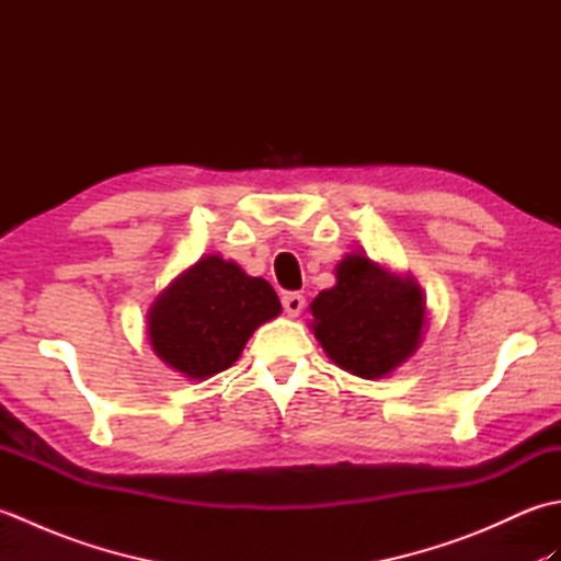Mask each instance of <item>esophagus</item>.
I'll return each mask as SVG.
<instances>
[{"instance_id":"obj_1","label":"esophagus","mask_w":561,"mask_h":561,"mask_svg":"<svg viewBox=\"0 0 561 561\" xmlns=\"http://www.w3.org/2000/svg\"><path fill=\"white\" fill-rule=\"evenodd\" d=\"M282 306H284V311H287L289 316H299L304 311V306H306L304 294H299V291L284 294L282 296Z\"/></svg>"}]
</instances>
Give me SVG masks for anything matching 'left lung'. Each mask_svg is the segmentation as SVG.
<instances>
[{
  "mask_svg": "<svg viewBox=\"0 0 561 561\" xmlns=\"http://www.w3.org/2000/svg\"><path fill=\"white\" fill-rule=\"evenodd\" d=\"M313 332L344 371L380 378L416 350L424 325L422 289L364 255L337 265V284L311 304Z\"/></svg>",
  "mask_w": 561,
  "mask_h": 561,
  "instance_id": "obj_1",
  "label": "left lung"
}]
</instances>
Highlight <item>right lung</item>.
Returning a JSON list of instances; mask_svg holds the SVG:
<instances>
[{
	"mask_svg": "<svg viewBox=\"0 0 561 561\" xmlns=\"http://www.w3.org/2000/svg\"><path fill=\"white\" fill-rule=\"evenodd\" d=\"M282 304L265 279L219 255L202 257L149 311V340L161 359L187 378H207L241 356L248 337Z\"/></svg>",
	"mask_w": 561,
	"mask_h": 561,
	"instance_id": "obj_1",
	"label": "right lung"
}]
</instances>
